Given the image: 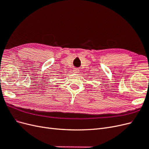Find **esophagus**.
<instances>
[{
    "label": "esophagus",
    "instance_id": "34e87169",
    "mask_svg": "<svg viewBox=\"0 0 149 149\" xmlns=\"http://www.w3.org/2000/svg\"><path fill=\"white\" fill-rule=\"evenodd\" d=\"M73 73H79V69H78V68H74L73 69Z\"/></svg>",
    "mask_w": 149,
    "mask_h": 149
}]
</instances>
